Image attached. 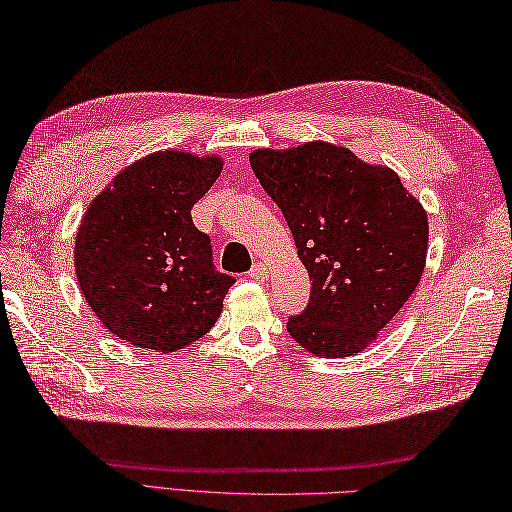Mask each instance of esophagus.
Here are the masks:
<instances>
[{"mask_svg": "<svg viewBox=\"0 0 512 512\" xmlns=\"http://www.w3.org/2000/svg\"><path fill=\"white\" fill-rule=\"evenodd\" d=\"M247 276L252 278V280H267L269 271H267V267H265L263 263H256L252 269H249V274H247Z\"/></svg>", "mask_w": 512, "mask_h": 512, "instance_id": "obj_1", "label": "esophagus"}]
</instances>
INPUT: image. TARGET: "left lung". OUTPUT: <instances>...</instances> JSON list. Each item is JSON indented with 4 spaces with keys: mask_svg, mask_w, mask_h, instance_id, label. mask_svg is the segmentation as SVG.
Wrapping results in <instances>:
<instances>
[{
    "mask_svg": "<svg viewBox=\"0 0 512 512\" xmlns=\"http://www.w3.org/2000/svg\"><path fill=\"white\" fill-rule=\"evenodd\" d=\"M249 163L309 271V305L289 318V336L320 358L356 356L420 283L426 210L387 165L364 163L336 143L258 148Z\"/></svg>",
    "mask_w": 512,
    "mask_h": 512,
    "instance_id": "1",
    "label": "left lung"
}]
</instances>
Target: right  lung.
<instances>
[{"mask_svg":"<svg viewBox=\"0 0 512 512\" xmlns=\"http://www.w3.org/2000/svg\"><path fill=\"white\" fill-rule=\"evenodd\" d=\"M223 156L159 150L130 163L92 198L75 238L83 298L114 336L156 353L185 349L214 327L232 276L212 269L192 207Z\"/></svg>","mask_w":512,"mask_h":512,"instance_id":"right-lung-1","label":"right lung"}]
</instances>
